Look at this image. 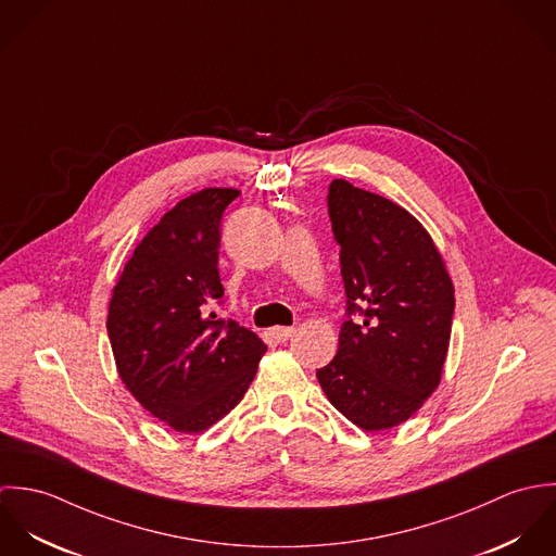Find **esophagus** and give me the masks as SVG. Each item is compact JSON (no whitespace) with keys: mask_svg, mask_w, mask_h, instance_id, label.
<instances>
[{"mask_svg":"<svg viewBox=\"0 0 556 556\" xmlns=\"http://www.w3.org/2000/svg\"><path fill=\"white\" fill-rule=\"evenodd\" d=\"M293 333H295L293 327H274V329H271V336H274L278 342H287Z\"/></svg>","mask_w":556,"mask_h":556,"instance_id":"obj_1","label":"esophagus"}]
</instances>
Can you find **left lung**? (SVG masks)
Masks as SVG:
<instances>
[{"label": "left lung", "instance_id": "8db88e82", "mask_svg": "<svg viewBox=\"0 0 556 556\" xmlns=\"http://www.w3.org/2000/svg\"><path fill=\"white\" fill-rule=\"evenodd\" d=\"M327 205L349 318L318 383L357 428L390 430L441 383L454 285L430 233L394 201L333 179Z\"/></svg>", "mask_w": 556, "mask_h": 556}]
</instances>
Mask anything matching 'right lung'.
I'll return each instance as SVG.
<instances>
[{
	"instance_id": "add662e5",
	"label": "right lung",
	"mask_w": 556,
	"mask_h": 556,
	"mask_svg": "<svg viewBox=\"0 0 556 556\" xmlns=\"http://www.w3.org/2000/svg\"><path fill=\"white\" fill-rule=\"evenodd\" d=\"M236 188L181 199L139 241L109 302L106 331L126 390L175 432L199 434L250 388L263 340L216 317L220 218Z\"/></svg>"
}]
</instances>
